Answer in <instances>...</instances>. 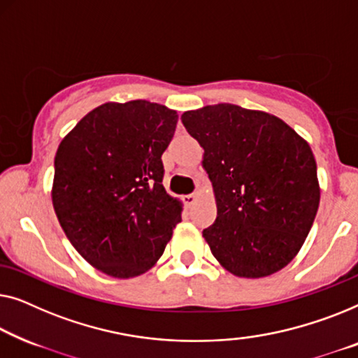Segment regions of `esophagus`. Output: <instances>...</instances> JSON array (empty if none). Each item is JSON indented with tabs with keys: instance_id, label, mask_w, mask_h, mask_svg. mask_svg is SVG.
I'll use <instances>...</instances> for the list:
<instances>
[{
	"instance_id": "1",
	"label": "esophagus",
	"mask_w": 358,
	"mask_h": 358,
	"mask_svg": "<svg viewBox=\"0 0 358 358\" xmlns=\"http://www.w3.org/2000/svg\"><path fill=\"white\" fill-rule=\"evenodd\" d=\"M199 198V193H191V194H186L185 196V204L186 206H193L196 201Z\"/></svg>"
}]
</instances>
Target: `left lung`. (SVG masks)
<instances>
[{"label": "left lung", "mask_w": 358, "mask_h": 358, "mask_svg": "<svg viewBox=\"0 0 358 358\" xmlns=\"http://www.w3.org/2000/svg\"><path fill=\"white\" fill-rule=\"evenodd\" d=\"M204 149L217 217L203 230L214 258L234 275L266 278L299 253L320 206L315 155L274 115L217 103L181 115Z\"/></svg>", "instance_id": "1"}]
</instances>
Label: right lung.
<instances>
[{
    "label": "right lung",
    "mask_w": 358,
    "mask_h": 358,
    "mask_svg": "<svg viewBox=\"0 0 358 358\" xmlns=\"http://www.w3.org/2000/svg\"><path fill=\"white\" fill-rule=\"evenodd\" d=\"M177 122V112L160 103L107 102L58 145L55 213L78 253L107 275L149 271L181 220V201L162 185V154Z\"/></svg>",
    "instance_id": "right-lung-1"
}]
</instances>
